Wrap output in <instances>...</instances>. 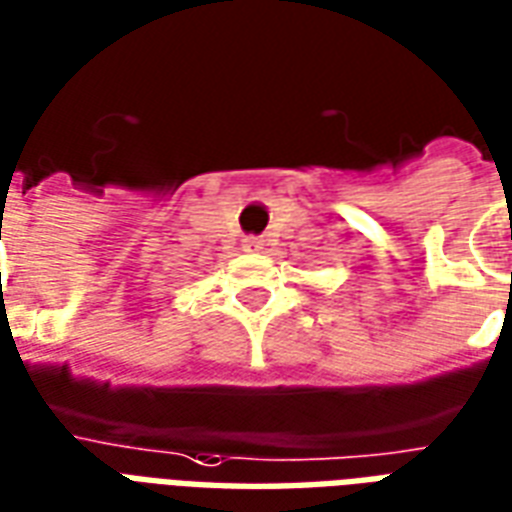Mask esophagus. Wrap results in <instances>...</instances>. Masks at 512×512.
Segmentation results:
<instances>
[{
	"label": "esophagus",
	"mask_w": 512,
	"mask_h": 512,
	"mask_svg": "<svg viewBox=\"0 0 512 512\" xmlns=\"http://www.w3.org/2000/svg\"><path fill=\"white\" fill-rule=\"evenodd\" d=\"M259 248H261L259 237H248V240H245V251H259Z\"/></svg>",
	"instance_id": "1"
}]
</instances>
